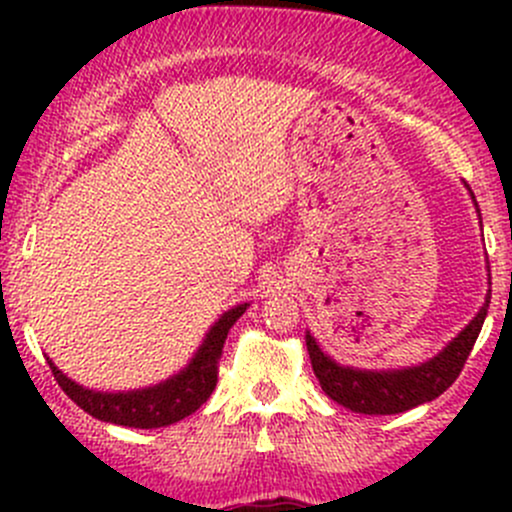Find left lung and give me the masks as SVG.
I'll list each match as a JSON object with an SVG mask.
<instances>
[{
    "label": "left lung",
    "mask_w": 512,
    "mask_h": 512,
    "mask_svg": "<svg viewBox=\"0 0 512 512\" xmlns=\"http://www.w3.org/2000/svg\"><path fill=\"white\" fill-rule=\"evenodd\" d=\"M471 198L476 200V195L471 193ZM488 304L490 289L480 312L453 342L443 347V352H438L433 359L423 361L418 366H406V369L366 371L354 369V366H342L332 356L324 354L319 349L317 339L307 332V352L309 359H312L314 376L319 379L324 394L337 401L339 406H344V409L369 416L404 414V411L414 409L418 404L438 399L458 379L473 344H476L480 327H483Z\"/></svg>",
    "instance_id": "8db88e82"
}]
</instances>
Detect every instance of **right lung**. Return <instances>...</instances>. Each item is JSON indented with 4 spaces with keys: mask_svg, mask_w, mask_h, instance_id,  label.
Instances as JSON below:
<instances>
[{
    "mask_svg": "<svg viewBox=\"0 0 512 512\" xmlns=\"http://www.w3.org/2000/svg\"><path fill=\"white\" fill-rule=\"evenodd\" d=\"M245 309L247 304H237V307L227 309L223 317L210 327V332L205 334L203 344L190 359V364L175 376H170V379L160 381L156 386H148V389L116 391V394L113 391L86 389V386L71 381L64 371H59L54 361H46H49L51 374L59 381L64 394L98 421L128 428L170 426L180 418L195 414L210 399L215 384H218V361L220 354H223L227 332L245 314Z\"/></svg>",
    "mask_w": 512,
    "mask_h": 512,
    "instance_id": "right-lung-1",
    "label": "right lung"
}]
</instances>
